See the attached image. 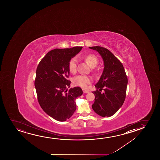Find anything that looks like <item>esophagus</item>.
<instances>
[{
	"instance_id": "1",
	"label": "esophagus",
	"mask_w": 160,
	"mask_h": 160,
	"mask_svg": "<svg viewBox=\"0 0 160 160\" xmlns=\"http://www.w3.org/2000/svg\"><path fill=\"white\" fill-rule=\"evenodd\" d=\"M83 93H88L89 91H88L87 90H83Z\"/></svg>"
}]
</instances>
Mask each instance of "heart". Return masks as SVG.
<instances>
[{
	"mask_svg": "<svg viewBox=\"0 0 160 160\" xmlns=\"http://www.w3.org/2000/svg\"><path fill=\"white\" fill-rule=\"evenodd\" d=\"M81 58L84 59L89 64V66L92 68L96 66L98 62V58L96 55L93 54H88L85 56H82ZM77 63L78 60L76 57L72 58L69 62L68 68L72 73H75L77 72ZM73 82L76 85L79 86L82 88H86L88 85L91 82V79L88 76L80 75L74 78Z\"/></svg>",
	"mask_w": 160,
	"mask_h": 160,
	"instance_id": "heart-1",
	"label": "heart"
}]
</instances>
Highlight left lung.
Masks as SVG:
<instances>
[{"instance_id":"obj_1","label":"left lung","mask_w":160,"mask_h":160,"mask_svg":"<svg viewBox=\"0 0 160 160\" xmlns=\"http://www.w3.org/2000/svg\"><path fill=\"white\" fill-rule=\"evenodd\" d=\"M89 48L98 52L104 65L103 73L95 85L97 90L92 92L95 96L92 109L99 116L110 117L124 103L128 83L127 75L122 64L109 50L101 46ZM102 89L105 92L101 93Z\"/></svg>"}]
</instances>
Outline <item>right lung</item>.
Returning a JSON list of instances; mask_svg holds the SVG:
<instances>
[{
  "label": "right lung",
  "instance_id": "right-lung-1",
  "mask_svg": "<svg viewBox=\"0 0 160 160\" xmlns=\"http://www.w3.org/2000/svg\"><path fill=\"white\" fill-rule=\"evenodd\" d=\"M82 47L55 48L40 61L36 70L34 85L40 107L48 115L59 121L70 118L77 109L75 100L81 96L79 87L70 88L68 63Z\"/></svg>",
  "mask_w": 160,
  "mask_h": 160
}]
</instances>
